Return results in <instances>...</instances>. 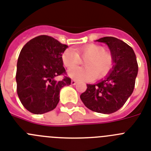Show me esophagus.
Listing matches in <instances>:
<instances>
[{
    "mask_svg": "<svg viewBox=\"0 0 151 151\" xmlns=\"http://www.w3.org/2000/svg\"><path fill=\"white\" fill-rule=\"evenodd\" d=\"M76 83H77V81H74V80H72V81H71V84L72 85H75Z\"/></svg>",
    "mask_w": 151,
    "mask_h": 151,
    "instance_id": "esophagus-1",
    "label": "esophagus"
}]
</instances>
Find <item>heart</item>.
I'll return each mask as SVG.
<instances>
[{
	"mask_svg": "<svg viewBox=\"0 0 151 151\" xmlns=\"http://www.w3.org/2000/svg\"><path fill=\"white\" fill-rule=\"evenodd\" d=\"M86 59L85 68H72L68 70V75L73 79L91 81L96 77L99 79L109 73L112 66V57L109 52L96 44H88L75 49L68 48L61 55V60L65 67L72 68L79 64L81 60Z\"/></svg>",
	"mask_w": 151,
	"mask_h": 151,
	"instance_id": "obj_1",
	"label": "heart"
}]
</instances>
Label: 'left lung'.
<instances>
[{
    "label": "left lung",
    "instance_id": "obj_1",
    "mask_svg": "<svg viewBox=\"0 0 151 151\" xmlns=\"http://www.w3.org/2000/svg\"><path fill=\"white\" fill-rule=\"evenodd\" d=\"M107 44L111 52L113 69L104 80L96 84H86L81 95L83 104L96 112L110 114L124 106L133 93L138 65L134 52L120 39L111 36L96 40Z\"/></svg>",
    "mask_w": 151,
    "mask_h": 151
}]
</instances>
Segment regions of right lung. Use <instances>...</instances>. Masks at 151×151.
<instances>
[{
	"mask_svg": "<svg viewBox=\"0 0 151 151\" xmlns=\"http://www.w3.org/2000/svg\"><path fill=\"white\" fill-rule=\"evenodd\" d=\"M67 48L53 37L42 35L22 48L17 65V92L29 112L39 115L53 110L59 102L61 89L70 84L61 60ZM60 75L65 77L57 81L54 78Z\"/></svg>",
	"mask_w": 151,
	"mask_h": 151,
	"instance_id": "1",
	"label": "right lung"
}]
</instances>
